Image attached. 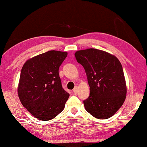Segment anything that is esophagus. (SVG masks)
Wrapping results in <instances>:
<instances>
[{
  "label": "esophagus",
  "mask_w": 147,
  "mask_h": 147,
  "mask_svg": "<svg viewBox=\"0 0 147 147\" xmlns=\"http://www.w3.org/2000/svg\"><path fill=\"white\" fill-rule=\"evenodd\" d=\"M73 92L75 94H77V92H78V87H77V86H76V87L74 88V89H73Z\"/></svg>",
  "instance_id": "esophagus-1"
}]
</instances>
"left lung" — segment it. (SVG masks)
Instances as JSON below:
<instances>
[{"mask_svg": "<svg viewBox=\"0 0 147 147\" xmlns=\"http://www.w3.org/2000/svg\"><path fill=\"white\" fill-rule=\"evenodd\" d=\"M84 67L90 86V95L84 100V108L92 117L107 119L122 107L127 95L123 67L115 55L96 49L74 53Z\"/></svg>", "mask_w": 147, "mask_h": 147, "instance_id": "obj_1", "label": "left lung"}]
</instances>
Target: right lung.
Returning <instances> with one entry per match:
<instances>
[{
  "label": "right lung",
  "instance_id": "obj_1",
  "mask_svg": "<svg viewBox=\"0 0 147 147\" xmlns=\"http://www.w3.org/2000/svg\"><path fill=\"white\" fill-rule=\"evenodd\" d=\"M67 55L49 51L27 60L22 68L18 97L24 108L38 120L53 119L65 109L69 94L62 87L59 69Z\"/></svg>",
  "mask_w": 147,
  "mask_h": 147
}]
</instances>
